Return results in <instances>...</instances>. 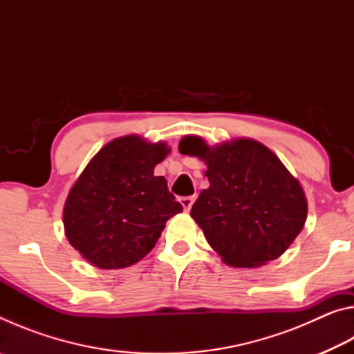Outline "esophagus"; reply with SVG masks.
Listing matches in <instances>:
<instances>
[{"label":"esophagus","instance_id":"1","mask_svg":"<svg viewBox=\"0 0 354 354\" xmlns=\"http://www.w3.org/2000/svg\"><path fill=\"white\" fill-rule=\"evenodd\" d=\"M195 201V196H183L181 200H179V203H181V206L185 212H189L192 209V205H194Z\"/></svg>","mask_w":354,"mask_h":354}]
</instances>
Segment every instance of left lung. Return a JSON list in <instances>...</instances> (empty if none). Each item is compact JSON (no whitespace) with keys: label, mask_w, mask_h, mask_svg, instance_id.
Wrapping results in <instances>:
<instances>
[{"label":"left lung","mask_w":354,"mask_h":354,"mask_svg":"<svg viewBox=\"0 0 354 354\" xmlns=\"http://www.w3.org/2000/svg\"><path fill=\"white\" fill-rule=\"evenodd\" d=\"M178 149L207 167L209 187L190 217L226 266L261 267L290 247L306 221L308 201L270 148L247 137L209 147L198 136H184Z\"/></svg>","instance_id":"obj_1"}]
</instances>
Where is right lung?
I'll use <instances>...</instances> for the list:
<instances>
[{"instance_id":"right-lung-1","label":"right lung","mask_w":354,"mask_h":354,"mask_svg":"<svg viewBox=\"0 0 354 354\" xmlns=\"http://www.w3.org/2000/svg\"><path fill=\"white\" fill-rule=\"evenodd\" d=\"M165 142L117 137L86 165L64 205L71 247L101 270L139 262L154 248L167 220L183 212L154 167L167 158Z\"/></svg>"}]
</instances>
